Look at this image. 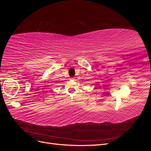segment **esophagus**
I'll return each instance as SVG.
<instances>
[{"mask_svg": "<svg viewBox=\"0 0 151 151\" xmlns=\"http://www.w3.org/2000/svg\"><path fill=\"white\" fill-rule=\"evenodd\" d=\"M70 80H74V79H74V77H72V78H70Z\"/></svg>", "mask_w": 151, "mask_h": 151, "instance_id": "esophagus-1", "label": "esophagus"}]
</instances>
